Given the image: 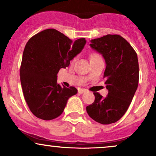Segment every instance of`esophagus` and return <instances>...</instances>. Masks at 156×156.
Instances as JSON below:
<instances>
[{"label": "esophagus", "instance_id": "obj_1", "mask_svg": "<svg viewBox=\"0 0 156 156\" xmlns=\"http://www.w3.org/2000/svg\"><path fill=\"white\" fill-rule=\"evenodd\" d=\"M85 92H86V89H78V93H79V94H83V93H84Z\"/></svg>", "mask_w": 156, "mask_h": 156}]
</instances>
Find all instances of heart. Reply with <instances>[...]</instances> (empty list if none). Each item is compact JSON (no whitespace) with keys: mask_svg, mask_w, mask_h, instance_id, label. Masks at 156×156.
Here are the masks:
<instances>
[{"mask_svg":"<svg viewBox=\"0 0 156 156\" xmlns=\"http://www.w3.org/2000/svg\"><path fill=\"white\" fill-rule=\"evenodd\" d=\"M100 55L98 54V53H92V54L90 55V58H96V57H99ZM75 61V59L73 60Z\"/></svg>","mask_w":156,"mask_h":156,"instance_id":"b5f03b06","label":"heart"}]
</instances>
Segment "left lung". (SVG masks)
<instances>
[{"label":"left lung","mask_w":156,"mask_h":156,"mask_svg":"<svg viewBox=\"0 0 156 156\" xmlns=\"http://www.w3.org/2000/svg\"><path fill=\"white\" fill-rule=\"evenodd\" d=\"M90 46L105 61L103 78L108 94L103 98L98 92H94L95 99L87 106V112L97 122L112 124L124 115L137 89L139 76L137 54L128 41L117 34L92 39Z\"/></svg>","instance_id":"8db88e82"}]
</instances>
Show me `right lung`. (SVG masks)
<instances>
[{
  "mask_svg": "<svg viewBox=\"0 0 156 156\" xmlns=\"http://www.w3.org/2000/svg\"><path fill=\"white\" fill-rule=\"evenodd\" d=\"M85 38L74 42L53 28L44 30L28 41L21 62L20 82L23 95L33 114L51 120L63 112L67 101L77 94L73 87L57 83V74L81 52Z\"/></svg>",
  "mask_w": 156,
  "mask_h": 156,
  "instance_id": "add662e5",
  "label": "right lung"
}]
</instances>
